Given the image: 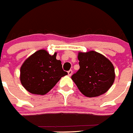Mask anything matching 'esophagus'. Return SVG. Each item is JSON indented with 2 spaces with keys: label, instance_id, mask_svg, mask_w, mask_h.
Here are the masks:
<instances>
[{
  "label": "esophagus",
  "instance_id": "1",
  "mask_svg": "<svg viewBox=\"0 0 133 133\" xmlns=\"http://www.w3.org/2000/svg\"><path fill=\"white\" fill-rule=\"evenodd\" d=\"M72 73H73V71H72V70H69V71H68V75L71 76L72 75Z\"/></svg>",
  "mask_w": 133,
  "mask_h": 133
}]
</instances>
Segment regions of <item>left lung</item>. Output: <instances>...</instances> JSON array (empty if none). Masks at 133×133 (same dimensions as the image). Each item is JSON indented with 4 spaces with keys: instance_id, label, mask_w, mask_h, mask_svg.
<instances>
[{
    "instance_id": "8db88e82",
    "label": "left lung",
    "mask_w": 133,
    "mask_h": 133,
    "mask_svg": "<svg viewBox=\"0 0 133 133\" xmlns=\"http://www.w3.org/2000/svg\"><path fill=\"white\" fill-rule=\"evenodd\" d=\"M79 69L71 76L79 91L89 97H97L108 91L115 81L112 62L94 51L79 52Z\"/></svg>"
}]
</instances>
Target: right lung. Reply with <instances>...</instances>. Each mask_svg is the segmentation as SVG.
Segmentation results:
<instances>
[{
    "label": "right lung",
    "instance_id": "add662e5",
    "mask_svg": "<svg viewBox=\"0 0 133 133\" xmlns=\"http://www.w3.org/2000/svg\"><path fill=\"white\" fill-rule=\"evenodd\" d=\"M57 53L51 56L46 50L40 49L26 58L21 67L20 79L26 91L35 95H45L54 88L64 71Z\"/></svg>",
    "mask_w": 133,
    "mask_h": 133
}]
</instances>
